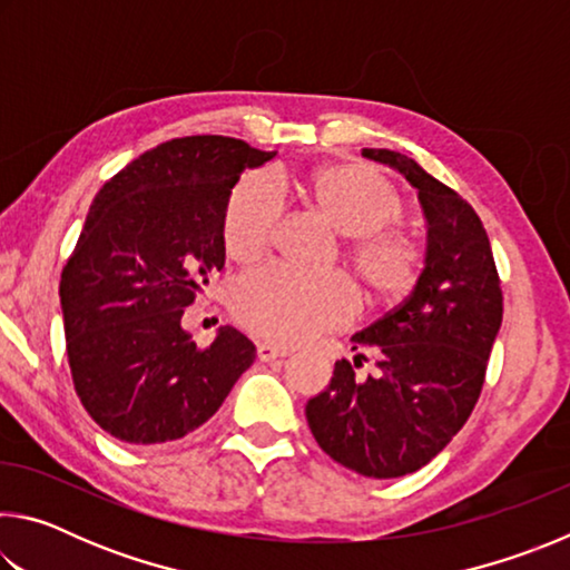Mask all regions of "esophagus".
<instances>
[{
    "label": "esophagus",
    "instance_id": "esophagus-1",
    "mask_svg": "<svg viewBox=\"0 0 570 570\" xmlns=\"http://www.w3.org/2000/svg\"><path fill=\"white\" fill-rule=\"evenodd\" d=\"M288 350H284V346H276V344H268V342H262L256 346V356L262 362H274V360H282V356H286Z\"/></svg>",
    "mask_w": 570,
    "mask_h": 570
}]
</instances>
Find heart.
Returning <instances> with one entry per match:
<instances>
[{
    "label": "heart",
    "mask_w": 570,
    "mask_h": 570,
    "mask_svg": "<svg viewBox=\"0 0 570 570\" xmlns=\"http://www.w3.org/2000/svg\"><path fill=\"white\" fill-rule=\"evenodd\" d=\"M306 198L326 224L346 240V262L377 298H400L417 282L420 246L390 230L404 204L392 183L362 163H342L312 173ZM282 193L272 176L238 183L224 216V244L236 262H256L272 246ZM236 320L254 334L276 342H302L344 326L360 298L344 276H304L284 266H262L246 274L230 294Z\"/></svg>",
    "instance_id": "1"
}]
</instances>
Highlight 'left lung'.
<instances>
[{"mask_svg": "<svg viewBox=\"0 0 570 570\" xmlns=\"http://www.w3.org/2000/svg\"><path fill=\"white\" fill-rule=\"evenodd\" d=\"M362 156L417 190L428 224L424 266L397 308L352 336V350L377 356V372L356 377L364 354L354 366L336 362L326 390L306 402V422L332 460L384 480L428 465L468 422L503 322V292L468 200L397 150L362 148Z\"/></svg>", "mask_w": 570, "mask_h": 570, "instance_id": "obj_1", "label": "left lung"}]
</instances>
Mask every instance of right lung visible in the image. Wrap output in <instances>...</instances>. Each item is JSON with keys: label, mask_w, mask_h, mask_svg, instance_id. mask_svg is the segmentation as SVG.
<instances>
[{"label": "right lung", "mask_w": 570, "mask_h": 570, "mask_svg": "<svg viewBox=\"0 0 570 570\" xmlns=\"http://www.w3.org/2000/svg\"><path fill=\"white\" fill-rule=\"evenodd\" d=\"M274 156L190 135L146 150L95 196L60 304L75 392L108 435L130 445L186 438L254 364L256 346L234 326L200 350L180 322L226 264L224 216L240 173Z\"/></svg>", "instance_id": "add662e5"}]
</instances>
